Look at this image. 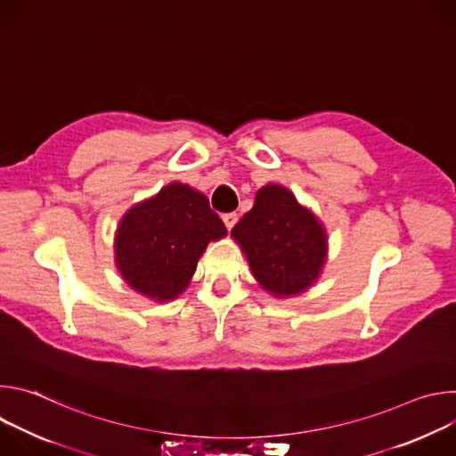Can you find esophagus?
I'll return each mask as SVG.
<instances>
[{
    "label": "esophagus",
    "instance_id": "obj_1",
    "mask_svg": "<svg viewBox=\"0 0 456 456\" xmlns=\"http://www.w3.org/2000/svg\"><path fill=\"white\" fill-rule=\"evenodd\" d=\"M224 218V224H225V227L231 231L232 227H234V224L238 222V215L236 213H227V215H224L222 216Z\"/></svg>",
    "mask_w": 456,
    "mask_h": 456
}]
</instances>
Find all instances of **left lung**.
Instances as JSON below:
<instances>
[{"label":"left lung","mask_w":456,"mask_h":456,"mask_svg":"<svg viewBox=\"0 0 456 456\" xmlns=\"http://www.w3.org/2000/svg\"><path fill=\"white\" fill-rule=\"evenodd\" d=\"M256 281L274 297L305 292L321 274L329 238L317 216L294 194L267 183L256 192L254 206L232 227Z\"/></svg>","instance_id":"obj_1"}]
</instances>
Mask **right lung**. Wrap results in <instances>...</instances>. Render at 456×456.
<instances>
[{
    "label": "right lung",
    "instance_id": "obj_1",
    "mask_svg": "<svg viewBox=\"0 0 456 456\" xmlns=\"http://www.w3.org/2000/svg\"><path fill=\"white\" fill-rule=\"evenodd\" d=\"M227 234L200 191L171 182L129 209L115 232V264L139 294L164 303L178 297L209 241Z\"/></svg>",
    "mask_w": 456,
    "mask_h": 456
}]
</instances>
